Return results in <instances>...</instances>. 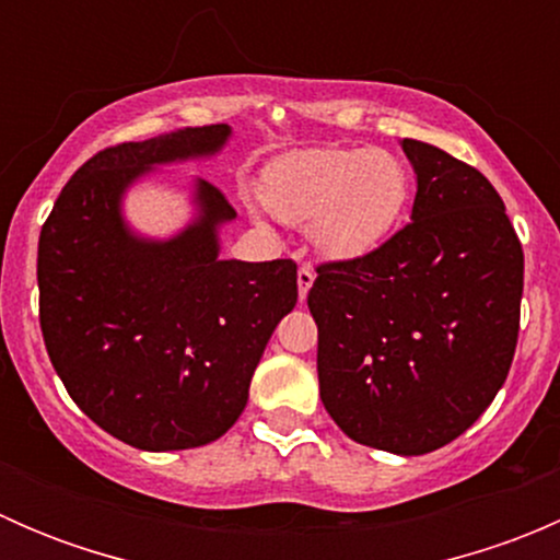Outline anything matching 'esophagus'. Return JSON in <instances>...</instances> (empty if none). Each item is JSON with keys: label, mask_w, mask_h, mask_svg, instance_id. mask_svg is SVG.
Wrapping results in <instances>:
<instances>
[{"label": "esophagus", "mask_w": 560, "mask_h": 560, "mask_svg": "<svg viewBox=\"0 0 560 560\" xmlns=\"http://www.w3.org/2000/svg\"><path fill=\"white\" fill-rule=\"evenodd\" d=\"M312 284H314V265L303 262L301 268H298V295H301V301H306Z\"/></svg>", "instance_id": "obj_1"}]
</instances>
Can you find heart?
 <instances>
[{"mask_svg":"<svg viewBox=\"0 0 560 560\" xmlns=\"http://www.w3.org/2000/svg\"><path fill=\"white\" fill-rule=\"evenodd\" d=\"M411 175L385 149H308L281 156L262 180L265 206L287 224H312L316 248L349 259L393 235Z\"/></svg>","mask_w":560,"mask_h":560,"instance_id":"1","label":"heart"}]
</instances>
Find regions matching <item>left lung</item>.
<instances>
[{
  "label": "left lung",
  "instance_id": "obj_1",
  "mask_svg": "<svg viewBox=\"0 0 560 560\" xmlns=\"http://www.w3.org/2000/svg\"><path fill=\"white\" fill-rule=\"evenodd\" d=\"M404 151L411 222L363 257L322 262L308 308L327 415L365 447L425 455L471 428L510 374L523 246L477 167L420 140Z\"/></svg>",
  "mask_w": 560,
  "mask_h": 560
}]
</instances>
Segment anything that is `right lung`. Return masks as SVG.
<instances>
[{
  "mask_svg": "<svg viewBox=\"0 0 560 560\" xmlns=\"http://www.w3.org/2000/svg\"><path fill=\"white\" fill-rule=\"evenodd\" d=\"M228 124L118 143L56 197L37 246L39 327L56 374L89 420L129 447L165 453L233 428L270 332L298 303L292 259H219L228 197L197 180L200 217L171 241H143L121 195L165 162L208 156Z\"/></svg>",
  "mask_w": 560,
  "mask_h": 560,
  "instance_id": "obj_1",
  "label": "right lung"
}]
</instances>
